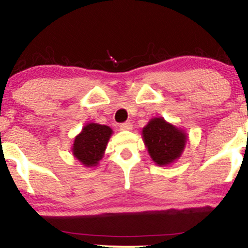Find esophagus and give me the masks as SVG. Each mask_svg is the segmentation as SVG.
<instances>
[{"instance_id": "34e87169", "label": "esophagus", "mask_w": 248, "mask_h": 248, "mask_svg": "<svg viewBox=\"0 0 248 248\" xmlns=\"http://www.w3.org/2000/svg\"><path fill=\"white\" fill-rule=\"evenodd\" d=\"M133 128V124L131 121H127V122H124V124H120V129H122V131H129V129Z\"/></svg>"}]
</instances>
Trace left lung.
Listing matches in <instances>:
<instances>
[{
  "label": "left lung",
  "instance_id": "obj_1",
  "mask_svg": "<svg viewBox=\"0 0 248 248\" xmlns=\"http://www.w3.org/2000/svg\"><path fill=\"white\" fill-rule=\"evenodd\" d=\"M142 135L151 158L158 165H169L179 158L186 142V134L161 117L151 120Z\"/></svg>",
  "mask_w": 248,
  "mask_h": 248
}]
</instances>
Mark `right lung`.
Segmentation results:
<instances>
[{
  "label": "right lung",
  "instance_id": "obj_1",
  "mask_svg": "<svg viewBox=\"0 0 248 248\" xmlns=\"http://www.w3.org/2000/svg\"><path fill=\"white\" fill-rule=\"evenodd\" d=\"M111 129L108 126L89 124L84 126L74 142V155L85 166H95L106 150Z\"/></svg>",
  "mask_w": 248,
  "mask_h": 248
}]
</instances>
